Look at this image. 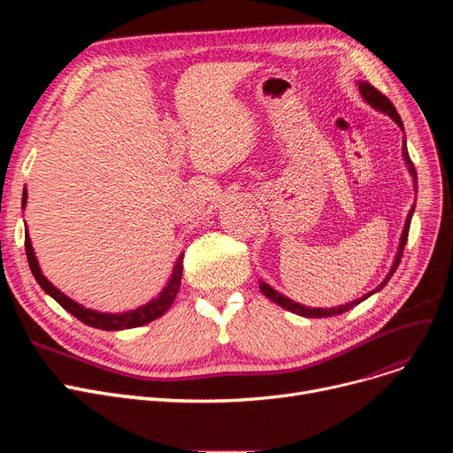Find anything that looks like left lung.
I'll list each match as a JSON object with an SVG mask.
<instances>
[{
    "instance_id": "left-lung-1",
    "label": "left lung",
    "mask_w": 453,
    "mask_h": 453,
    "mask_svg": "<svg viewBox=\"0 0 453 453\" xmlns=\"http://www.w3.org/2000/svg\"><path fill=\"white\" fill-rule=\"evenodd\" d=\"M356 86H358L360 95H362L365 103H369V104H371L374 110H378V111L388 113V115L393 119V121L400 127V130L403 132L402 119H400V115H398L396 108L393 106V103L386 97L384 93H380L374 86H371L369 82H364V81L356 82ZM402 156H403V161H406V166H408V171H410V174H411V178H413V185H415V190H417V171H415V165H413V161L410 159V154H408L406 137H402ZM413 212H415V203H413L411 211L408 212L406 224H403V229H402V234H400V244H398V250H396V255H395V260H393V266H391L389 273L386 275V279H384L382 282H380L378 287H376L372 292L365 294L364 297L356 299V301H350V303L342 304V306H334V308H312V306H304V304H301V303L292 301V299H290V297H287V296L279 294L277 290H273V288L270 287V284H268V282H265V280H258V288H260V292H263L268 299H272L275 304L282 306L284 311H290V312H294V314H297V316H303V318H328V316H338V314H343V312L350 311V308H354L356 304H360L364 299H367V297H369V296H372L374 292H380V290H382V288L386 287V284L389 282V279L393 277V273L396 272V268H398V265H400L402 253H403V246H406V242H408V233H410V224H411Z\"/></svg>"
}]
</instances>
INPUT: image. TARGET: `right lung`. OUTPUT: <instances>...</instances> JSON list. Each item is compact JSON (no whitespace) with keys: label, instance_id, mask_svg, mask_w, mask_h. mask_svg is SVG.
Wrapping results in <instances>:
<instances>
[{"label":"right lung","instance_id":"obj_1","mask_svg":"<svg viewBox=\"0 0 453 453\" xmlns=\"http://www.w3.org/2000/svg\"><path fill=\"white\" fill-rule=\"evenodd\" d=\"M26 203H27V190H23L21 207H26ZM26 253H27V260H29V268H31L36 282L42 287V290L47 296H51L62 308H65V311L71 316H75L77 319H81L88 326L101 328V330L134 328V326L147 325V323L161 318L166 311H169L171 304L174 303V299L178 296V290H180V284H181V273H183V255H180L178 260H176V265H174V270L171 273L169 282L165 284V288L159 292L157 297H154L147 304L134 308V311L121 312V314H110V312L91 311V308H86V306L79 304L77 301H73L71 297H67L65 294H62L53 282L47 280V277L40 270L38 258L35 255V250H33V244H31L27 229H26Z\"/></svg>","mask_w":453,"mask_h":453}]
</instances>
